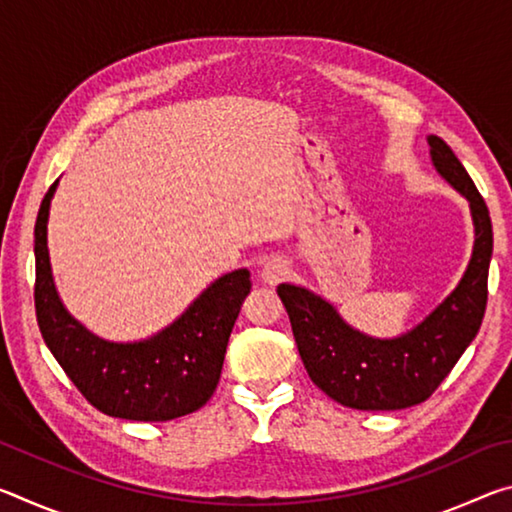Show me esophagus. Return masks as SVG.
Instances as JSON below:
<instances>
[{
    "label": "esophagus",
    "mask_w": 512,
    "mask_h": 512,
    "mask_svg": "<svg viewBox=\"0 0 512 512\" xmlns=\"http://www.w3.org/2000/svg\"><path fill=\"white\" fill-rule=\"evenodd\" d=\"M259 275H262V280L266 284H271V287H275V284H280L284 277L289 275V264L284 262L282 257H273V259H268V262L262 266V271H259Z\"/></svg>",
    "instance_id": "34e87169"
}]
</instances>
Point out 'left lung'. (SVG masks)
I'll return each instance as SVG.
<instances>
[{
  "mask_svg": "<svg viewBox=\"0 0 512 512\" xmlns=\"http://www.w3.org/2000/svg\"><path fill=\"white\" fill-rule=\"evenodd\" d=\"M427 142L433 169L470 203L474 225L470 262L436 309L404 334L377 339L345 323L339 309L318 293L287 282L277 287L311 381L350 409L397 411L427 400L479 334L485 314L490 212L454 151L436 135Z\"/></svg>",
  "mask_w": 512,
  "mask_h": 512,
  "instance_id": "left-lung-1",
  "label": "left lung"
}]
</instances>
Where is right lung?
Masks as SVG:
<instances>
[{
	"label": "right lung",
	"instance_id": "right-lung-1",
	"mask_svg": "<svg viewBox=\"0 0 512 512\" xmlns=\"http://www.w3.org/2000/svg\"><path fill=\"white\" fill-rule=\"evenodd\" d=\"M58 180L36 221V316L47 348L92 406L112 418L164 422L194 413L219 384L225 348L250 271L237 268L207 284L173 323L142 341H108L69 314L51 273L47 223Z\"/></svg>",
	"mask_w": 512,
	"mask_h": 512
}]
</instances>
